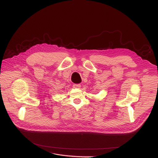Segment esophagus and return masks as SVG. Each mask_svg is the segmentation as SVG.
I'll return each instance as SVG.
<instances>
[{
    "label": "esophagus",
    "instance_id": "obj_1",
    "mask_svg": "<svg viewBox=\"0 0 158 158\" xmlns=\"http://www.w3.org/2000/svg\"><path fill=\"white\" fill-rule=\"evenodd\" d=\"M73 87L75 89H79L81 87V85L80 84H73Z\"/></svg>",
    "mask_w": 158,
    "mask_h": 158
}]
</instances>
